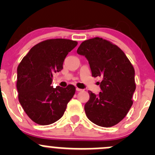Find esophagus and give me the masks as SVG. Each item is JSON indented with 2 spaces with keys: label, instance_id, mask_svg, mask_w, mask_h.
Masks as SVG:
<instances>
[{
  "label": "esophagus",
  "instance_id": "1",
  "mask_svg": "<svg viewBox=\"0 0 155 155\" xmlns=\"http://www.w3.org/2000/svg\"><path fill=\"white\" fill-rule=\"evenodd\" d=\"M76 91H82V89L79 88V87H76Z\"/></svg>",
  "mask_w": 155,
  "mask_h": 155
}]
</instances>
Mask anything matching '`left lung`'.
Returning <instances> with one entry per match:
<instances>
[{
	"label": "left lung",
	"instance_id": "1",
	"mask_svg": "<svg viewBox=\"0 0 155 155\" xmlns=\"http://www.w3.org/2000/svg\"><path fill=\"white\" fill-rule=\"evenodd\" d=\"M77 53L85 56L92 76L102 78L99 95L88 91L85 105L87 118L98 126L109 127L118 124L133 105L136 89L135 70L124 51L101 37L85 40Z\"/></svg>",
	"mask_w": 155,
	"mask_h": 155
}]
</instances>
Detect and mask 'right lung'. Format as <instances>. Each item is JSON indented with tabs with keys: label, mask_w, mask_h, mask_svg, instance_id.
<instances>
[{
	"label": "right lung",
	"mask_w": 155,
	"mask_h": 155,
	"mask_svg": "<svg viewBox=\"0 0 155 155\" xmlns=\"http://www.w3.org/2000/svg\"><path fill=\"white\" fill-rule=\"evenodd\" d=\"M78 43L67 39H49L31 48L17 68L16 87L20 104L36 124L48 125L63 116L76 87L51 86L53 73L63 69L68 54Z\"/></svg>",
	"instance_id": "right-lung-1"
}]
</instances>
